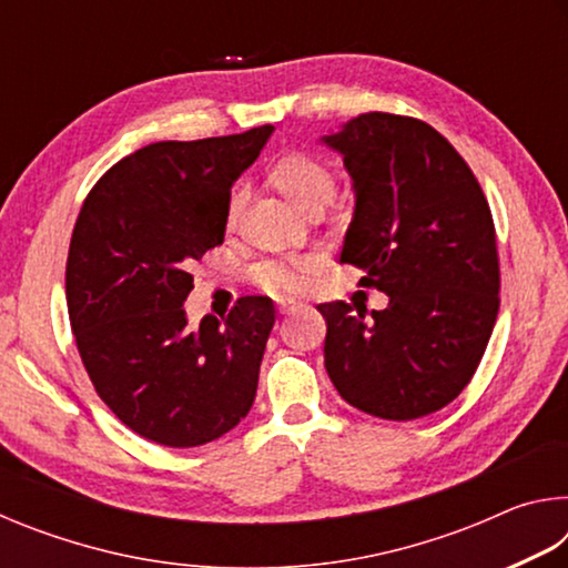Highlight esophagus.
I'll return each mask as SVG.
<instances>
[{
    "instance_id": "esophagus-1",
    "label": "esophagus",
    "mask_w": 568,
    "mask_h": 568,
    "mask_svg": "<svg viewBox=\"0 0 568 568\" xmlns=\"http://www.w3.org/2000/svg\"><path fill=\"white\" fill-rule=\"evenodd\" d=\"M297 311H303L301 303H285V305H281V313H283V315H293V313H297Z\"/></svg>"
}]
</instances>
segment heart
<instances>
[{"label":"heart","instance_id":"obj_1","mask_svg":"<svg viewBox=\"0 0 568 568\" xmlns=\"http://www.w3.org/2000/svg\"><path fill=\"white\" fill-rule=\"evenodd\" d=\"M267 182L281 192L287 203L305 215L321 213L331 203L335 190V175L328 162L307 155V152H287V155L277 158L267 168ZM240 205H243V195L233 192V197H230V217L237 215ZM315 271H318L315 257H303V261L293 263L263 261L250 271V277H253L257 291H263L265 295L291 297L305 291L307 277Z\"/></svg>","mask_w":568,"mask_h":568}]
</instances>
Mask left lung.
<instances>
[{"mask_svg": "<svg viewBox=\"0 0 568 568\" xmlns=\"http://www.w3.org/2000/svg\"><path fill=\"white\" fill-rule=\"evenodd\" d=\"M355 192L341 263L388 295L386 311L321 303L325 371L363 413L413 420L474 378L498 315V253L474 172L430 124L365 112L321 138Z\"/></svg>", "mask_w": 568, "mask_h": 568, "instance_id": "8db88e82", "label": "left lung"}]
</instances>
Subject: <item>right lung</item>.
Instances as JSON below:
<instances>
[{
	"label": "right lung",
	"mask_w": 568,
	"mask_h": 568,
	"mask_svg": "<svg viewBox=\"0 0 568 568\" xmlns=\"http://www.w3.org/2000/svg\"><path fill=\"white\" fill-rule=\"evenodd\" d=\"M273 124L192 142H155L98 180L67 255V311L98 396L124 426L170 448L227 434L255 400L275 323L271 297L245 295L225 321L192 331L190 267L223 243L230 187Z\"/></svg>",
	"instance_id": "add662e5"
}]
</instances>
